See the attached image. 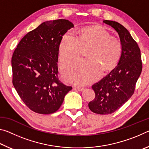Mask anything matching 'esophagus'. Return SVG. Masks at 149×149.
<instances>
[{
    "instance_id": "34e87169",
    "label": "esophagus",
    "mask_w": 149,
    "mask_h": 149,
    "mask_svg": "<svg viewBox=\"0 0 149 149\" xmlns=\"http://www.w3.org/2000/svg\"><path fill=\"white\" fill-rule=\"evenodd\" d=\"M75 87H76V89H77L78 91H84V87H81V86H76Z\"/></svg>"
}]
</instances>
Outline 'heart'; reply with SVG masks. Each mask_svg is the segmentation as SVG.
Here are the masks:
<instances>
[{"label":"heart","instance_id":"obj_1","mask_svg":"<svg viewBox=\"0 0 149 149\" xmlns=\"http://www.w3.org/2000/svg\"><path fill=\"white\" fill-rule=\"evenodd\" d=\"M87 58L76 60L62 67L64 79L78 84L95 80L103 72L112 70L122 56V44L117 37L111 36L103 26L86 27L76 35L68 31L63 35L59 45V62L64 64L79 57L87 49Z\"/></svg>","mask_w":149,"mask_h":149}]
</instances>
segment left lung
<instances>
[{
  "instance_id": "left-lung-1",
  "label": "left lung",
  "mask_w": 149,
  "mask_h": 149,
  "mask_svg": "<svg viewBox=\"0 0 149 149\" xmlns=\"http://www.w3.org/2000/svg\"><path fill=\"white\" fill-rule=\"evenodd\" d=\"M103 22L118 32L122 44V53L117 66L92 85L95 98L88 106L96 114H109L119 109L134 93L143 65L139 47L127 29L116 22L104 20Z\"/></svg>"
}]
</instances>
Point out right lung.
<instances>
[{
    "instance_id": "1",
    "label": "right lung",
    "mask_w": 149,
    "mask_h": 149,
    "mask_svg": "<svg viewBox=\"0 0 149 149\" xmlns=\"http://www.w3.org/2000/svg\"><path fill=\"white\" fill-rule=\"evenodd\" d=\"M73 27L67 19L43 22L27 33L14 51L12 84L22 101L35 112H56L72 89L59 80L57 62L62 37Z\"/></svg>"
}]
</instances>
